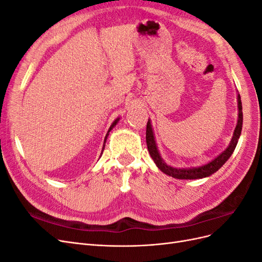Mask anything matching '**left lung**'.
<instances>
[{"label": "left lung", "mask_w": 262, "mask_h": 262, "mask_svg": "<svg viewBox=\"0 0 262 262\" xmlns=\"http://www.w3.org/2000/svg\"><path fill=\"white\" fill-rule=\"evenodd\" d=\"M237 105H238V119H237V124L234 130L233 137L231 142H229L228 146L219 154L215 158H213L212 161L209 163L196 166V167H185V168H177L172 167L170 165H167L165 161L162 158L160 150L157 148V144L154 137V132L152 128V123L148 119L147 125H146V144L148 153L152 157V160L156 164V166L160 168L164 173L168 175L172 178L176 179H201L211 176L212 173L216 172L222 166H223L231 155L233 154L234 149L237 145V142L241 137L242 129H243V107H242V100H241V95L237 94Z\"/></svg>", "instance_id": "8db88e82"}]
</instances>
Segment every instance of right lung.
Segmentation results:
<instances>
[{
    "instance_id": "obj_1",
    "label": "right lung",
    "mask_w": 262,
    "mask_h": 262,
    "mask_svg": "<svg viewBox=\"0 0 262 262\" xmlns=\"http://www.w3.org/2000/svg\"><path fill=\"white\" fill-rule=\"evenodd\" d=\"M119 120H120V118H117V119H116V120H115V121H114V122L112 123V125H110V128L108 129V132H107V134H106V137H105V140H104V145H102V150H101V154H102V152H104V149H105V144H106V141H107V138H108V136H109V132H110V131H112V130H113V129L115 128V126H116V124L118 123V121H119ZM101 154H100V155H101Z\"/></svg>"
}]
</instances>
